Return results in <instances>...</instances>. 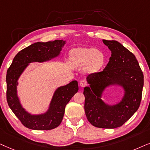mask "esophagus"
Here are the masks:
<instances>
[{"mask_svg": "<svg viewBox=\"0 0 150 150\" xmlns=\"http://www.w3.org/2000/svg\"><path fill=\"white\" fill-rule=\"evenodd\" d=\"M79 85H80L81 87H85L87 85V83L85 80H81L80 82H79Z\"/></svg>", "mask_w": 150, "mask_h": 150, "instance_id": "obj_1", "label": "esophagus"}]
</instances>
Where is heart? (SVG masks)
Returning <instances> with one entry per match:
<instances>
[{
  "instance_id": "obj_1",
  "label": "heart",
  "mask_w": 150,
  "mask_h": 150,
  "mask_svg": "<svg viewBox=\"0 0 150 150\" xmlns=\"http://www.w3.org/2000/svg\"><path fill=\"white\" fill-rule=\"evenodd\" d=\"M71 61L75 67H85L89 71H97L104 64V55L93 48H79L71 52Z\"/></svg>"
}]
</instances>
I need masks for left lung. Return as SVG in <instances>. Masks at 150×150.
I'll use <instances>...</instances> for the list:
<instances>
[{
    "mask_svg": "<svg viewBox=\"0 0 150 150\" xmlns=\"http://www.w3.org/2000/svg\"><path fill=\"white\" fill-rule=\"evenodd\" d=\"M111 51L109 62L102 71L91 73L85 87L84 110L87 119L93 126L113 129L123 125L136 112L142 98L143 73L132 53L115 40H103ZM119 84L125 95L118 105L110 107L100 99L101 93L109 85Z\"/></svg>",
    "mask_w": 150,
    "mask_h": 150,
    "instance_id": "left-lung-1",
    "label": "left lung"
}]
</instances>
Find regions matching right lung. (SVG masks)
Instances as JSON below:
<instances>
[{
  "instance_id": "add662e5",
  "label": "right lung",
  "mask_w": 150,
  "mask_h": 150,
  "mask_svg": "<svg viewBox=\"0 0 150 150\" xmlns=\"http://www.w3.org/2000/svg\"><path fill=\"white\" fill-rule=\"evenodd\" d=\"M66 41L54 40L47 42H35L21 50L14 57L7 70V101L10 108L24 126L36 130H49L60 124L64 115L65 107L78 91L77 81L58 88L55 92L47 113L31 115L26 112L20 103L17 97V80L28 64L42 62L57 56L65 45Z\"/></svg>"
}]
</instances>
